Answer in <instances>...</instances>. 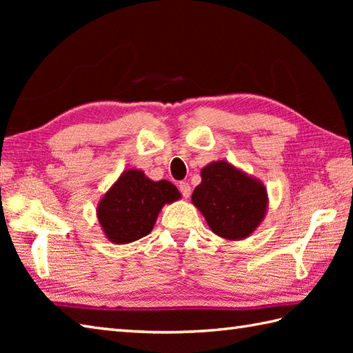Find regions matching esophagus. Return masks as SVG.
<instances>
[{
  "mask_svg": "<svg viewBox=\"0 0 353 353\" xmlns=\"http://www.w3.org/2000/svg\"><path fill=\"white\" fill-rule=\"evenodd\" d=\"M179 190H181L182 196L185 199H188L191 196V186H190L188 182H181V183H179Z\"/></svg>",
  "mask_w": 353,
  "mask_h": 353,
  "instance_id": "1",
  "label": "esophagus"
}]
</instances>
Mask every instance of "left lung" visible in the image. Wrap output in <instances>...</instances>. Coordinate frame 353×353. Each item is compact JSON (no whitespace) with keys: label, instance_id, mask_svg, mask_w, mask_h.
Returning <instances> with one entry per match:
<instances>
[{"label":"left lung","instance_id":"obj_1","mask_svg":"<svg viewBox=\"0 0 353 353\" xmlns=\"http://www.w3.org/2000/svg\"><path fill=\"white\" fill-rule=\"evenodd\" d=\"M200 176L201 183L194 190L191 201L208 226L228 241L249 238L267 215L264 183L228 161L208 163Z\"/></svg>","mask_w":353,"mask_h":353}]
</instances>
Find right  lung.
<instances>
[{"instance_id": "obj_1", "label": "right lung", "mask_w": 353, "mask_h": 353, "mask_svg": "<svg viewBox=\"0 0 353 353\" xmlns=\"http://www.w3.org/2000/svg\"><path fill=\"white\" fill-rule=\"evenodd\" d=\"M181 197L171 182H154L142 170L130 168L103 194L97 205V219L110 243L129 244L148 235L161 209Z\"/></svg>"}]
</instances>
